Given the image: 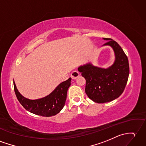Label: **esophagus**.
Wrapping results in <instances>:
<instances>
[{
    "instance_id": "obj_1",
    "label": "esophagus",
    "mask_w": 146,
    "mask_h": 146,
    "mask_svg": "<svg viewBox=\"0 0 146 146\" xmlns=\"http://www.w3.org/2000/svg\"><path fill=\"white\" fill-rule=\"evenodd\" d=\"M78 76H80V73L77 71H74L71 73V77L73 80H76Z\"/></svg>"
}]
</instances>
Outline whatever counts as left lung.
<instances>
[{
    "instance_id": "obj_1",
    "label": "left lung",
    "mask_w": 146,
    "mask_h": 146,
    "mask_svg": "<svg viewBox=\"0 0 146 146\" xmlns=\"http://www.w3.org/2000/svg\"><path fill=\"white\" fill-rule=\"evenodd\" d=\"M103 45L113 48L115 54L114 63L102 68L89 63L80 66L78 70L86 80L85 92L94 102L104 103L116 99L123 93L129 74L127 57L116 42L111 38Z\"/></svg>"
}]
</instances>
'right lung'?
Here are the masks:
<instances>
[{"mask_svg": "<svg viewBox=\"0 0 146 146\" xmlns=\"http://www.w3.org/2000/svg\"><path fill=\"white\" fill-rule=\"evenodd\" d=\"M71 80L61 83L49 95L41 99L32 100L23 97L17 89L15 82L13 87L20 103L26 110L39 116L50 117L60 113L65 106L67 91L71 85Z\"/></svg>", "mask_w": 146, "mask_h": 146, "instance_id": "right-lung-1", "label": "right lung"}]
</instances>
